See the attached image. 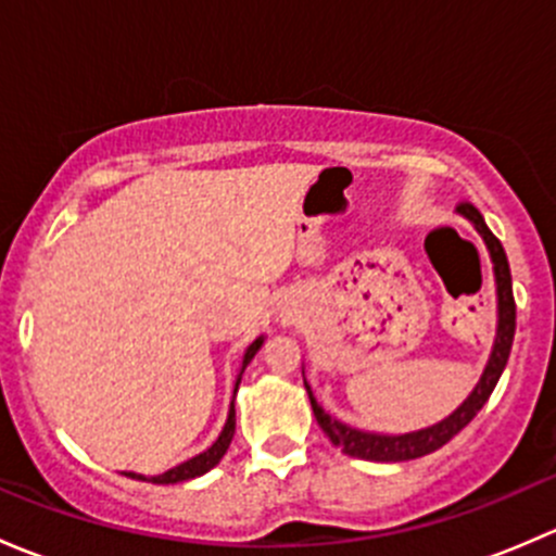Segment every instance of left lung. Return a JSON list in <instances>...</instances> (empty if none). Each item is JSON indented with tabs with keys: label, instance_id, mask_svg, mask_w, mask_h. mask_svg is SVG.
<instances>
[{
	"label": "left lung",
	"instance_id": "8db88e82",
	"mask_svg": "<svg viewBox=\"0 0 556 556\" xmlns=\"http://www.w3.org/2000/svg\"><path fill=\"white\" fill-rule=\"evenodd\" d=\"M457 215H463L465 220L476 228L481 242L486 244V252H490V261H492V274H495L497 330H495V341H492L490 361H486L484 371H481V379L476 382L473 390H470V395L454 408L450 417H444L435 425H428V428H419V430H412V433H397V435L352 428V425L330 417V414L317 403V397H314L312 387L304 377V387L306 392H309L314 419H317L323 433L330 439V444H336L341 452L350 454V457L371 459V463H403V459H417V457H425V454L441 450L446 441H452L454 435H457L459 430H463L465 425L481 412V406L490 401L503 368H506L508 355H511L514 330H517V304H514L511 268H508L506 250H503V244L497 242L495 233L486 228L484 217H481V212L476 210L473 204H459Z\"/></svg>",
	"mask_w": 556,
	"mask_h": 556
}]
</instances>
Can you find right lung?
I'll use <instances>...</instances> for the list:
<instances>
[{"instance_id": "add662e5", "label": "right lung", "mask_w": 556, "mask_h": 556, "mask_svg": "<svg viewBox=\"0 0 556 556\" xmlns=\"http://www.w3.org/2000/svg\"><path fill=\"white\" fill-rule=\"evenodd\" d=\"M263 341H266V336H257V339L252 341V344L244 350L242 366H239L237 382H233V397H237V390H239V382H242L244 368L250 366L252 357L257 355V350L263 346ZM233 430H237V408H233V401H231L226 425H223L220 435H217V441L210 446V450H204L201 454H195V457L185 459V463L174 465V468L164 470V473H159V476H142V473H134V470H126V476H128V479L153 481V484H179V481H190V479H195V476H204L206 470L215 468V465L223 459V454L228 452V446H231V441H233Z\"/></svg>"}]
</instances>
